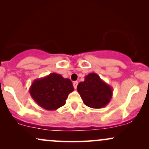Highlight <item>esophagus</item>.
<instances>
[{"label":"esophagus","instance_id":"34e87169","mask_svg":"<svg viewBox=\"0 0 149 149\" xmlns=\"http://www.w3.org/2000/svg\"><path fill=\"white\" fill-rule=\"evenodd\" d=\"M78 81H74V82H73V88H74L75 89H76L77 88V86H78Z\"/></svg>","mask_w":149,"mask_h":149}]
</instances>
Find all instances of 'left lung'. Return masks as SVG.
<instances>
[{
	"instance_id": "left-lung-1",
	"label": "left lung",
	"mask_w": 149,
	"mask_h": 149,
	"mask_svg": "<svg viewBox=\"0 0 149 149\" xmlns=\"http://www.w3.org/2000/svg\"><path fill=\"white\" fill-rule=\"evenodd\" d=\"M77 90L86 106L92 109H102L110 102L113 89L95 73H89L80 82Z\"/></svg>"
}]
</instances>
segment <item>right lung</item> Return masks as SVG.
<instances>
[{"instance_id": "add662e5", "label": "right lung", "mask_w": 149, "mask_h": 149, "mask_svg": "<svg viewBox=\"0 0 149 149\" xmlns=\"http://www.w3.org/2000/svg\"><path fill=\"white\" fill-rule=\"evenodd\" d=\"M74 90L72 82L56 73L33 80L29 88L32 99L38 106L48 111L64 106L68 95Z\"/></svg>"}]
</instances>
